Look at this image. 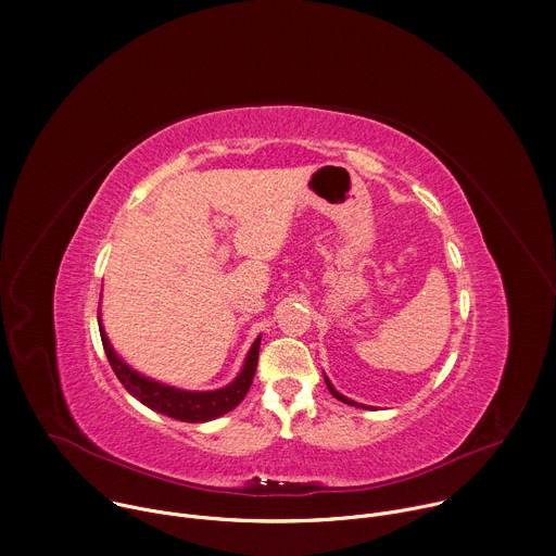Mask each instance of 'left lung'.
<instances>
[{"instance_id":"left-lung-1","label":"left lung","mask_w":556,"mask_h":556,"mask_svg":"<svg viewBox=\"0 0 556 556\" xmlns=\"http://www.w3.org/2000/svg\"><path fill=\"white\" fill-rule=\"evenodd\" d=\"M325 382H327V389H329V391H331V395H333V397H336V400H340V402H344V404H349V406H359V404H353V402H351V400H346V397H342V395H340V393H336V391H333V387H331V384H329V380H327V378H325ZM359 408H364V406H359Z\"/></svg>"}]
</instances>
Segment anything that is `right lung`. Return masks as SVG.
<instances>
[{
    "label": "right lung",
    "mask_w": 556,
    "mask_h": 556,
    "mask_svg": "<svg viewBox=\"0 0 556 556\" xmlns=\"http://www.w3.org/2000/svg\"><path fill=\"white\" fill-rule=\"evenodd\" d=\"M100 336H102V346L109 357V364L115 371L117 380L124 384V389L132 397H137L141 404H146L148 408H152L161 415H167L172 419H178V421H188V424L212 421V419L233 410L244 400V395L249 393V389L253 384L257 357H260V338H257L247 355L244 368H242V374L236 378V382H231L229 387H225L220 391L188 393V391H178V389L152 382V380L139 376L137 371H132L126 362H122L115 355V351L102 329V323H100Z\"/></svg>",
    "instance_id": "add662e5"
}]
</instances>
